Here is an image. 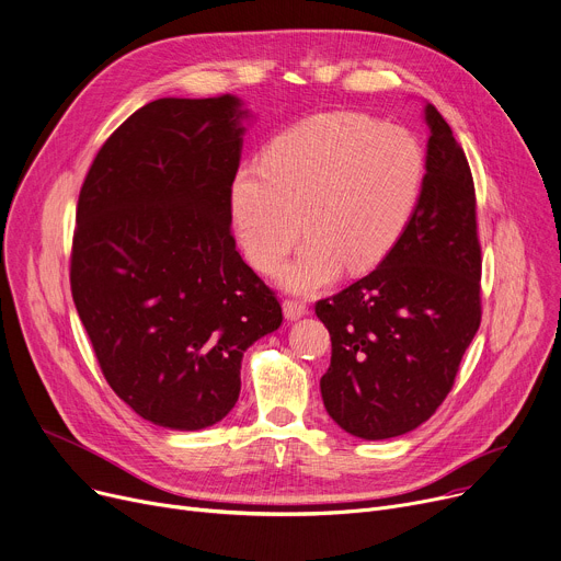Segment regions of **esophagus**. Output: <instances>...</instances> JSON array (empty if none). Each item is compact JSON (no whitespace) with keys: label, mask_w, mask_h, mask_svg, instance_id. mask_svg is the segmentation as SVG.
<instances>
[{"label":"esophagus","mask_w":561,"mask_h":561,"mask_svg":"<svg viewBox=\"0 0 561 561\" xmlns=\"http://www.w3.org/2000/svg\"><path fill=\"white\" fill-rule=\"evenodd\" d=\"M282 309H284V318L290 320V322H295V320H299V318H304V316H309V307H307V304L297 301V299H286V301L282 304Z\"/></svg>","instance_id":"obj_1"}]
</instances>
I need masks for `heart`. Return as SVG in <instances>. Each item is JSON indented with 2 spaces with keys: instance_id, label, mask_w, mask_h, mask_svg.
I'll use <instances>...</instances> for the list:
<instances>
[{
  "instance_id": "heart-1",
  "label": "heart",
  "mask_w": 561,
  "mask_h": 561,
  "mask_svg": "<svg viewBox=\"0 0 561 561\" xmlns=\"http://www.w3.org/2000/svg\"><path fill=\"white\" fill-rule=\"evenodd\" d=\"M423 181L425 157L410 131L365 114H316L277 134L260 165L234 172L232 232L262 275H273L307 234L279 284L316 293L344 268L360 275L387 257L416 213Z\"/></svg>"
}]
</instances>
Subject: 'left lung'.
<instances>
[{
    "label": "left lung",
    "mask_w": 561,
    "mask_h": 561,
    "mask_svg": "<svg viewBox=\"0 0 561 561\" xmlns=\"http://www.w3.org/2000/svg\"><path fill=\"white\" fill-rule=\"evenodd\" d=\"M430 129L416 213L374 273L320 299L331 367L329 416L382 440L423 425L449 393L481 324V248L472 172L449 125L425 103Z\"/></svg>",
    "instance_id": "1"
}]
</instances>
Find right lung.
<instances>
[{
    "label": "right lung",
    "mask_w": 561,
    "mask_h": 561,
    "mask_svg": "<svg viewBox=\"0 0 561 561\" xmlns=\"http://www.w3.org/2000/svg\"><path fill=\"white\" fill-rule=\"evenodd\" d=\"M252 118L232 93L159 98L100 147L80 190L76 309L110 387L159 427L226 419L245 348L282 324L275 293L230 234Z\"/></svg>",
    "instance_id": "1"
}]
</instances>
